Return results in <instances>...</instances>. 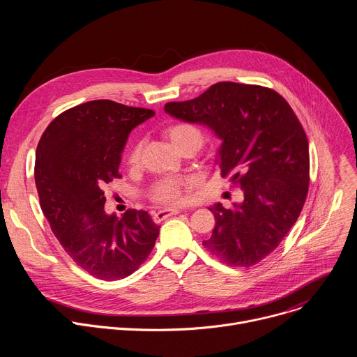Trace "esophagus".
<instances>
[{"instance_id": "esophagus-1", "label": "esophagus", "mask_w": 357, "mask_h": 357, "mask_svg": "<svg viewBox=\"0 0 357 357\" xmlns=\"http://www.w3.org/2000/svg\"><path fill=\"white\" fill-rule=\"evenodd\" d=\"M181 212H182V211H179V209H164V211H160V212H157V213L154 215V220H155L157 223H160V222L168 219L169 216L179 215Z\"/></svg>"}]
</instances>
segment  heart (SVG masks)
Returning <instances> with one entry per match:
<instances>
[{"label": "heart", "instance_id": "heart-1", "mask_svg": "<svg viewBox=\"0 0 357 357\" xmlns=\"http://www.w3.org/2000/svg\"><path fill=\"white\" fill-rule=\"evenodd\" d=\"M164 135L169 139V142L181 151L182 148L188 145H195L197 149L202 145V134L200 131L188 124V123H175L168 126L164 130ZM139 155H141V142H135L127 157V162L134 167L139 162ZM185 185V181L182 179H161L158 181L151 189V197L152 200H155L157 203H162V205H178L183 200L182 195V188Z\"/></svg>", "mask_w": 357, "mask_h": 357}]
</instances>
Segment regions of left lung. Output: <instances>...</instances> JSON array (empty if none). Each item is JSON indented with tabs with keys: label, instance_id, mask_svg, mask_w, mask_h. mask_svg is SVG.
I'll return each mask as SVG.
<instances>
[{
	"label": "left lung",
	"instance_id": "8db88e82",
	"mask_svg": "<svg viewBox=\"0 0 357 357\" xmlns=\"http://www.w3.org/2000/svg\"><path fill=\"white\" fill-rule=\"evenodd\" d=\"M165 113L222 139L216 164L244 193L231 209L209 208L216 226L203 245L229 266L260 263L295 225L308 193V138L291 106L273 89L220 82L167 103Z\"/></svg>",
	"mask_w": 357,
	"mask_h": 357
}]
</instances>
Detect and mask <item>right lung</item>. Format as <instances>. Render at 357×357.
<instances>
[{"label": "right lung", "instance_id": "right-lung-1", "mask_svg": "<svg viewBox=\"0 0 357 357\" xmlns=\"http://www.w3.org/2000/svg\"><path fill=\"white\" fill-rule=\"evenodd\" d=\"M155 113L112 100L63 112L42 134L35 155L40 209L70 259L90 275L114 281L149 256L160 226L145 211H105L103 186L120 178L130 132Z\"/></svg>", "mask_w": 357, "mask_h": 357}]
</instances>
